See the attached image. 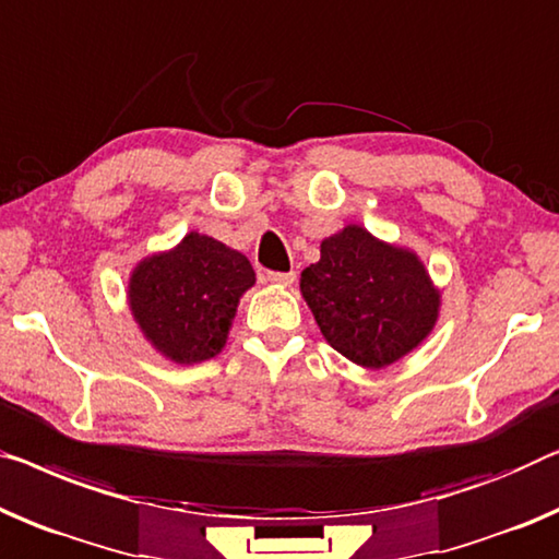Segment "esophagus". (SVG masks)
Wrapping results in <instances>:
<instances>
[{"label": "esophagus", "mask_w": 559, "mask_h": 559, "mask_svg": "<svg viewBox=\"0 0 559 559\" xmlns=\"http://www.w3.org/2000/svg\"><path fill=\"white\" fill-rule=\"evenodd\" d=\"M269 281H271V283H276V286H294L296 273H294V271H288V273L271 271V273H269Z\"/></svg>", "instance_id": "1"}]
</instances>
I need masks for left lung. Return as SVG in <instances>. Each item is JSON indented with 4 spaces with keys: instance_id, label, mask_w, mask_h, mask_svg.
<instances>
[{
    "instance_id": "8db88e82",
    "label": "left lung",
    "mask_w": 559,
    "mask_h": 559,
    "mask_svg": "<svg viewBox=\"0 0 559 559\" xmlns=\"http://www.w3.org/2000/svg\"><path fill=\"white\" fill-rule=\"evenodd\" d=\"M301 294L323 338L348 361L384 369L421 344L439 316V290L412 251L346 226L301 273Z\"/></svg>"
}]
</instances>
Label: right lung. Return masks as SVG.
I'll list each match as a JSON object with an SVG mask.
<instances>
[{
	"mask_svg": "<svg viewBox=\"0 0 559 559\" xmlns=\"http://www.w3.org/2000/svg\"><path fill=\"white\" fill-rule=\"evenodd\" d=\"M255 283L251 261L221 240L188 233L130 276V311L145 338L175 364L213 359L226 346L240 296Z\"/></svg>",
	"mask_w": 559,
	"mask_h": 559,
	"instance_id": "obj_1",
	"label": "right lung"
}]
</instances>
